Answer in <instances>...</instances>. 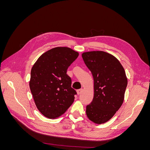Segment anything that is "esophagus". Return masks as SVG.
<instances>
[{"mask_svg": "<svg viewBox=\"0 0 150 150\" xmlns=\"http://www.w3.org/2000/svg\"><path fill=\"white\" fill-rule=\"evenodd\" d=\"M83 91V88H81V89H79L77 90V94H80Z\"/></svg>", "mask_w": 150, "mask_h": 150, "instance_id": "1", "label": "esophagus"}]
</instances>
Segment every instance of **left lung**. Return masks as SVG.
<instances>
[{
    "label": "left lung",
    "instance_id": "8db88e82",
    "mask_svg": "<svg viewBox=\"0 0 150 150\" xmlns=\"http://www.w3.org/2000/svg\"><path fill=\"white\" fill-rule=\"evenodd\" d=\"M82 57L94 79V98L86 106V115L94 123H105L123 103L128 84L125 71L116 57L106 52H85Z\"/></svg>",
    "mask_w": 150,
    "mask_h": 150
}]
</instances>
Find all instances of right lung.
<instances>
[{
    "label": "right lung",
    "mask_w": 150,
    "mask_h": 150,
    "mask_svg": "<svg viewBox=\"0 0 150 150\" xmlns=\"http://www.w3.org/2000/svg\"><path fill=\"white\" fill-rule=\"evenodd\" d=\"M78 56L69 47H54L43 53L32 67L30 89L36 107L45 117H59L74 102L76 92L66 72Z\"/></svg>",
    "instance_id": "right-lung-1"
}]
</instances>
